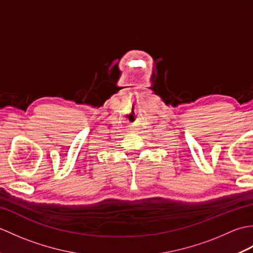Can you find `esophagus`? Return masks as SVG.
I'll list each match as a JSON object with an SVG mask.
<instances>
[{
  "mask_svg": "<svg viewBox=\"0 0 253 253\" xmlns=\"http://www.w3.org/2000/svg\"><path fill=\"white\" fill-rule=\"evenodd\" d=\"M136 128L135 127H129V128H127V129L125 130L126 132H128V133H133V132H136Z\"/></svg>",
  "mask_w": 253,
  "mask_h": 253,
  "instance_id": "34e87169",
  "label": "esophagus"
}]
</instances>
